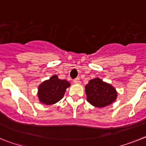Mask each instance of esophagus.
Segmentation results:
<instances>
[{"label": "esophagus", "instance_id": "obj_1", "mask_svg": "<svg viewBox=\"0 0 146 146\" xmlns=\"http://www.w3.org/2000/svg\"><path fill=\"white\" fill-rule=\"evenodd\" d=\"M73 83L75 84H80L81 82H80V79L78 78H75L74 80H73Z\"/></svg>", "mask_w": 146, "mask_h": 146}]
</instances>
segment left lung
<instances>
[{"label":"left lung","instance_id":"8db88e82","mask_svg":"<svg viewBox=\"0 0 146 146\" xmlns=\"http://www.w3.org/2000/svg\"><path fill=\"white\" fill-rule=\"evenodd\" d=\"M85 92L89 103L100 108L111 104L117 98L115 89L99 78L90 81L85 87Z\"/></svg>","mask_w":146,"mask_h":146}]
</instances>
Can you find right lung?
<instances>
[{"instance_id":"add662e5","label":"right lung","mask_w":146,"mask_h":146,"mask_svg":"<svg viewBox=\"0 0 146 146\" xmlns=\"http://www.w3.org/2000/svg\"><path fill=\"white\" fill-rule=\"evenodd\" d=\"M70 85L68 81L61 80L57 76L54 75L49 80L43 82L39 86V99L44 104H54L62 98L66 89Z\"/></svg>"}]
</instances>
